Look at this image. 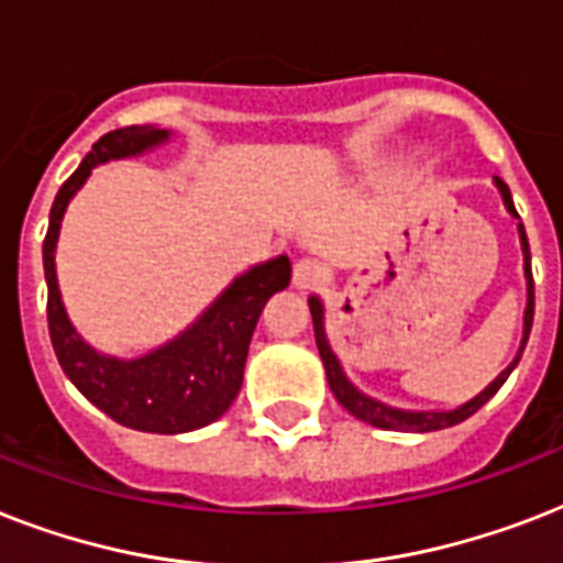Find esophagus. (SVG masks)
<instances>
[{"mask_svg":"<svg viewBox=\"0 0 563 563\" xmlns=\"http://www.w3.org/2000/svg\"><path fill=\"white\" fill-rule=\"evenodd\" d=\"M324 265L318 263V260H298V263H295V274H291V277H295V286H298V289H312V286H318V283L324 280Z\"/></svg>","mask_w":563,"mask_h":563,"instance_id":"esophagus-1","label":"esophagus"}]
</instances>
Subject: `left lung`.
<instances>
[{"instance_id":"1","label":"left lung","mask_w":563,"mask_h":563,"mask_svg":"<svg viewBox=\"0 0 563 563\" xmlns=\"http://www.w3.org/2000/svg\"><path fill=\"white\" fill-rule=\"evenodd\" d=\"M497 184L499 195H503V201H506V210L520 219L515 210V201H511V192L508 187L503 184L499 178H494ZM520 230V245H523V272H526V291H529V298H526V316H523V344H520V353H523L526 342H529V333H532V318H534V280H532V254H529V239H526V230L523 224H517ZM309 312H312V327H316V344H318V353H321V362H324V371H327V383H330V391L335 394V400L342 402L344 409L351 411L353 418L365 420L371 427H379V429H397V432H435V429H446V427H455V423H462L473 415V411H479L485 402L494 397V394L503 388V383L508 379V374L517 368V362H520V353L515 356V362L508 365L503 374L494 379V383L479 391L473 400L462 402L459 409H450V411H409V409H394V406H385V402L374 400L368 394H362L356 385L344 376L342 365L335 360L333 347L327 342V333H324V303L312 295L309 298Z\"/></svg>"}]
</instances>
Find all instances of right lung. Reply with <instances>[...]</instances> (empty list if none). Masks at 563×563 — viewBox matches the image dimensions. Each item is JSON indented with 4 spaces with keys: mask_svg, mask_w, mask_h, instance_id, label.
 <instances>
[{
    "mask_svg": "<svg viewBox=\"0 0 563 563\" xmlns=\"http://www.w3.org/2000/svg\"><path fill=\"white\" fill-rule=\"evenodd\" d=\"M169 140V131L131 125L110 131L92 145L81 166L57 189L43 239V272L48 286V335L64 374L78 391L122 427L157 435L192 432L219 420L236 400L245 374L247 344L265 300L289 286L291 263L280 254L247 268L187 327L157 351L140 360H117L92 351L66 318L55 272V245L66 203L84 187L99 163L136 157Z\"/></svg>",
    "mask_w": 563,
    "mask_h": 563,
    "instance_id": "1",
    "label": "right lung"
}]
</instances>
